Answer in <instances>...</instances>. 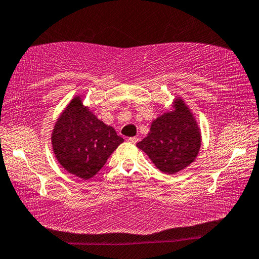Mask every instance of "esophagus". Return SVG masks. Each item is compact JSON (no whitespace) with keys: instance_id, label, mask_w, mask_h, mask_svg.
<instances>
[{"instance_id":"34e87169","label":"esophagus","mask_w":259,"mask_h":259,"mask_svg":"<svg viewBox=\"0 0 259 259\" xmlns=\"http://www.w3.org/2000/svg\"><path fill=\"white\" fill-rule=\"evenodd\" d=\"M128 142L130 143V144H136L138 142V138L137 137H130L129 139H128Z\"/></svg>"}]
</instances>
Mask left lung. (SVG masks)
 Returning a JSON list of instances; mask_svg holds the SVG:
<instances>
[{"label":"left lung","instance_id":"1","mask_svg":"<svg viewBox=\"0 0 259 259\" xmlns=\"http://www.w3.org/2000/svg\"><path fill=\"white\" fill-rule=\"evenodd\" d=\"M202 136L194 114L182 97H176L171 109L152 122L150 131L137 147L146 153L162 172L175 175L195 161Z\"/></svg>","mask_w":259,"mask_h":259}]
</instances>
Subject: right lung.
<instances>
[{"label": "right lung", "mask_w": 259, "mask_h": 259, "mask_svg": "<svg viewBox=\"0 0 259 259\" xmlns=\"http://www.w3.org/2000/svg\"><path fill=\"white\" fill-rule=\"evenodd\" d=\"M121 143L123 138L99 120L83 104L80 95L63 109L51 134L52 151L58 163L82 179L93 178Z\"/></svg>", "instance_id": "obj_1"}]
</instances>
